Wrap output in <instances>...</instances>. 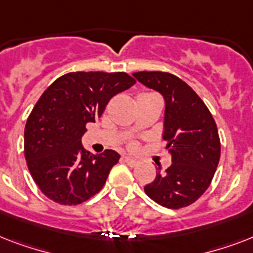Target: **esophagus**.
<instances>
[{"mask_svg": "<svg viewBox=\"0 0 253 253\" xmlns=\"http://www.w3.org/2000/svg\"><path fill=\"white\" fill-rule=\"evenodd\" d=\"M123 162L126 163L127 166H130V167H135L136 164H138V160L134 158H130V156H123Z\"/></svg>", "mask_w": 253, "mask_h": 253, "instance_id": "1", "label": "esophagus"}]
</instances>
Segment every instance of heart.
I'll return each mask as SVG.
<instances>
[{"instance_id": "obj_1", "label": "heart", "mask_w": 253, "mask_h": 253, "mask_svg": "<svg viewBox=\"0 0 253 253\" xmlns=\"http://www.w3.org/2000/svg\"><path fill=\"white\" fill-rule=\"evenodd\" d=\"M131 148H135V146H134V144H131Z\"/></svg>"}]
</instances>
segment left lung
Wrapping results in <instances>:
<instances>
[{
    "instance_id": "left-lung-1",
    "label": "left lung",
    "mask_w": 253,
    "mask_h": 253,
    "mask_svg": "<svg viewBox=\"0 0 253 253\" xmlns=\"http://www.w3.org/2000/svg\"><path fill=\"white\" fill-rule=\"evenodd\" d=\"M132 76L166 101L164 132L172 164L144 192L156 204L181 209L200 198L211 182L220 158L215 121L204 101L185 81L167 72H135Z\"/></svg>"
}]
</instances>
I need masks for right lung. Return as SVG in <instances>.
Returning <instances> with one entry per match:
<instances>
[{"instance_id":"obj_1","label":"right lung","mask_w":253,"mask_h":253,"mask_svg":"<svg viewBox=\"0 0 253 253\" xmlns=\"http://www.w3.org/2000/svg\"><path fill=\"white\" fill-rule=\"evenodd\" d=\"M135 83L125 72H71L45 89L25 127L26 162L45 197L72 206L102 189L121 156L113 150L90 154L81 138L111 97Z\"/></svg>"}]
</instances>
